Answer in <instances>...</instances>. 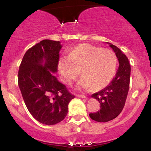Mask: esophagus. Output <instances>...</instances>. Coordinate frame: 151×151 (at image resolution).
I'll use <instances>...</instances> for the list:
<instances>
[{
    "label": "esophagus",
    "mask_w": 151,
    "mask_h": 151,
    "mask_svg": "<svg viewBox=\"0 0 151 151\" xmlns=\"http://www.w3.org/2000/svg\"><path fill=\"white\" fill-rule=\"evenodd\" d=\"M77 96H78V97H81V98H86V96L84 94H77Z\"/></svg>",
    "instance_id": "esophagus-1"
}]
</instances>
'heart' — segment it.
<instances>
[{"instance_id":"1","label":"heart","mask_w":151,"mask_h":151,"mask_svg":"<svg viewBox=\"0 0 151 151\" xmlns=\"http://www.w3.org/2000/svg\"><path fill=\"white\" fill-rule=\"evenodd\" d=\"M118 58L113 50L90 44L76 46L68 57H62L58 63L59 70L65 84H72L81 73L83 77L77 87L83 89L93 87L95 90L104 88L111 81L116 72Z\"/></svg>"}]
</instances>
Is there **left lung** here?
I'll return each mask as SVG.
<instances>
[{
    "label": "left lung",
    "instance_id": "1",
    "mask_svg": "<svg viewBox=\"0 0 151 151\" xmlns=\"http://www.w3.org/2000/svg\"><path fill=\"white\" fill-rule=\"evenodd\" d=\"M111 47L116 55L119 62L116 76L106 87L91 95L99 101L100 110L90 113L92 120L98 122H107L116 118L122 111L129 89L131 65L129 59L116 46L112 44Z\"/></svg>",
    "mask_w": 151,
    "mask_h": 151
}]
</instances>
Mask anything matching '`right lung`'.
<instances>
[{
  "instance_id": "obj_1",
  "label": "right lung",
  "mask_w": 151,
  "mask_h": 151,
  "mask_svg": "<svg viewBox=\"0 0 151 151\" xmlns=\"http://www.w3.org/2000/svg\"><path fill=\"white\" fill-rule=\"evenodd\" d=\"M61 48L60 41H40L27 50L19 67L18 86L26 106L36 120L46 125L63 120L74 98L52 74L58 71Z\"/></svg>"
}]
</instances>
